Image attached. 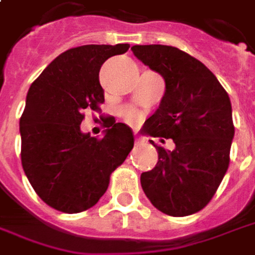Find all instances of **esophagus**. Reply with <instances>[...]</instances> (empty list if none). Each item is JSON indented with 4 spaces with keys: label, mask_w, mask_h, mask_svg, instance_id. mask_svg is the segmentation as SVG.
Returning <instances> with one entry per match:
<instances>
[{
    "label": "esophagus",
    "mask_w": 255,
    "mask_h": 255,
    "mask_svg": "<svg viewBox=\"0 0 255 255\" xmlns=\"http://www.w3.org/2000/svg\"><path fill=\"white\" fill-rule=\"evenodd\" d=\"M142 142H144V139H142V138H139V136H136V138H135V144L139 145V144H142Z\"/></svg>",
    "instance_id": "obj_1"
}]
</instances>
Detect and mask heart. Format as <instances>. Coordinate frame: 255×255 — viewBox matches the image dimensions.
Wrapping results in <instances>:
<instances>
[{"label": "heart", "mask_w": 255, "mask_h": 255, "mask_svg": "<svg viewBox=\"0 0 255 255\" xmlns=\"http://www.w3.org/2000/svg\"><path fill=\"white\" fill-rule=\"evenodd\" d=\"M121 116H123V119L126 120L128 124H138L142 120V114L138 110H135V109H126V110H123Z\"/></svg>", "instance_id": "obj_1"}]
</instances>
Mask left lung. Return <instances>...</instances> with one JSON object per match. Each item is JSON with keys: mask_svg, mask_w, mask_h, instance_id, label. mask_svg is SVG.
I'll return each mask as SVG.
<instances>
[{"mask_svg": "<svg viewBox=\"0 0 255 255\" xmlns=\"http://www.w3.org/2000/svg\"><path fill=\"white\" fill-rule=\"evenodd\" d=\"M131 50L165 80L161 104L142 134L175 142L166 151L151 141L158 162L141 173L142 190L165 215H193L212 200L229 168L234 136L229 94L202 62L180 49L135 45Z\"/></svg>", "mask_w": 255, "mask_h": 255, "instance_id": "obj_1", "label": "left lung"}]
</instances>
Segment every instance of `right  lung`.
I'll list each match as a JSON object with an SVG mask.
<instances>
[{
	"label": "right lung",
	"mask_w": 255,
	"mask_h": 255,
	"mask_svg": "<svg viewBox=\"0 0 255 255\" xmlns=\"http://www.w3.org/2000/svg\"><path fill=\"white\" fill-rule=\"evenodd\" d=\"M128 43L83 45L49 63L31 84L19 120L21 161L32 188L48 206L80 213L106 193L110 175L134 146L131 128L113 120L101 138L80 131L84 110L99 111L101 65Z\"/></svg>",
	"instance_id": "1"
}]
</instances>
